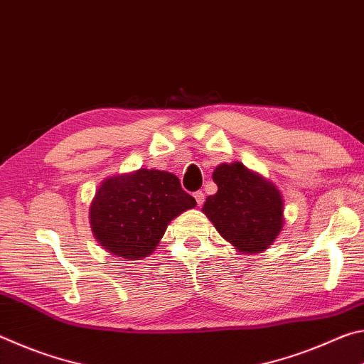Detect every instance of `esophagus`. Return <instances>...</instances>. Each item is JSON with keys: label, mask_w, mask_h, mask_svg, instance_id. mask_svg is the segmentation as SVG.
<instances>
[{"label": "esophagus", "mask_w": 364, "mask_h": 364, "mask_svg": "<svg viewBox=\"0 0 364 364\" xmlns=\"http://www.w3.org/2000/svg\"><path fill=\"white\" fill-rule=\"evenodd\" d=\"M194 199H196V202H197V205H202L204 204V199H205V196H204V193H202V191H197V193H194Z\"/></svg>", "instance_id": "34e87169"}]
</instances>
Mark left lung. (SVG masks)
Returning <instances> with one entry per match:
<instances>
[{"label":"left lung","instance_id":"left-lung-1","mask_svg":"<svg viewBox=\"0 0 364 364\" xmlns=\"http://www.w3.org/2000/svg\"><path fill=\"white\" fill-rule=\"evenodd\" d=\"M217 194L202 212L217 231L242 254H258L281 232L284 200L279 189L241 162L221 164L213 171Z\"/></svg>","mask_w":364,"mask_h":364}]
</instances>
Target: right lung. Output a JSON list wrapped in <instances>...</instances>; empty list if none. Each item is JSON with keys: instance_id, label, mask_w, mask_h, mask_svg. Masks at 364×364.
Here are the masks:
<instances>
[{"instance_id": "add662e5", "label": "right lung", "mask_w": 364, "mask_h": 364, "mask_svg": "<svg viewBox=\"0 0 364 364\" xmlns=\"http://www.w3.org/2000/svg\"><path fill=\"white\" fill-rule=\"evenodd\" d=\"M196 199L173 173L139 168L107 178L90 205V225L104 249L125 260L151 255L168 223Z\"/></svg>"}]
</instances>
